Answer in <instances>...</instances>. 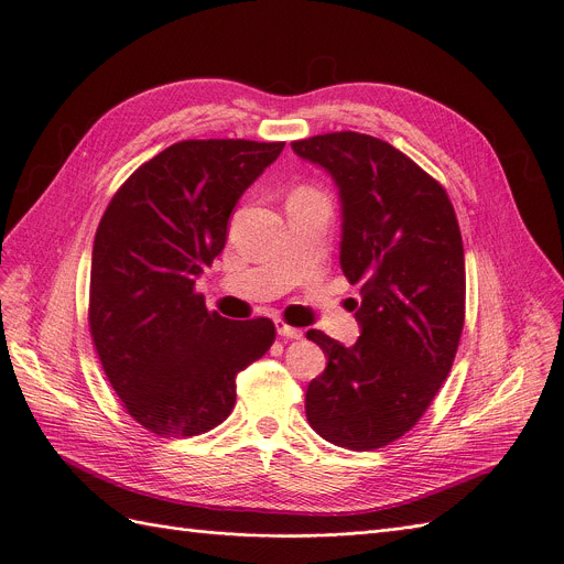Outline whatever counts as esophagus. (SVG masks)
Wrapping results in <instances>:
<instances>
[{
	"instance_id": "esophagus-1",
	"label": "esophagus",
	"mask_w": 564,
	"mask_h": 564,
	"mask_svg": "<svg viewBox=\"0 0 564 564\" xmlns=\"http://www.w3.org/2000/svg\"><path fill=\"white\" fill-rule=\"evenodd\" d=\"M275 327H278V335H280V337H286V339H303V329L289 325L286 321H278Z\"/></svg>"
}]
</instances>
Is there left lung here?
<instances>
[{
  "instance_id": "obj_1",
  "label": "left lung",
  "mask_w": 564,
  "mask_h": 564,
  "mask_svg": "<svg viewBox=\"0 0 564 564\" xmlns=\"http://www.w3.org/2000/svg\"><path fill=\"white\" fill-rule=\"evenodd\" d=\"M291 148L337 182L341 269L361 284L355 346L307 333L327 355L307 387V421L329 444L382 448L419 423L459 346L467 275L455 209L435 177L376 137L333 131Z\"/></svg>"
}]
</instances>
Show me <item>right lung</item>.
Wrapping results in <instances>:
<instances>
[{"label": "right lung", "instance_id": "add662e5", "mask_svg": "<svg viewBox=\"0 0 564 564\" xmlns=\"http://www.w3.org/2000/svg\"><path fill=\"white\" fill-rule=\"evenodd\" d=\"M284 143L180 141L131 173L99 220L88 327L127 414L159 437H195L237 403V373L275 341L271 318L209 312L195 278L225 248L243 191Z\"/></svg>", "mask_w": 564, "mask_h": 564}]
</instances>
